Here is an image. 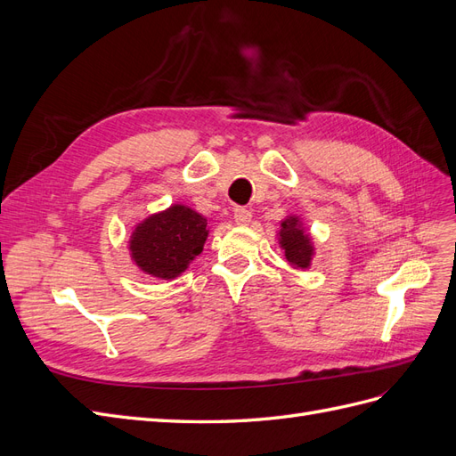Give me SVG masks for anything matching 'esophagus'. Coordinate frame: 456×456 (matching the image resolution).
<instances>
[{
    "label": "esophagus",
    "mask_w": 456,
    "mask_h": 456,
    "mask_svg": "<svg viewBox=\"0 0 456 456\" xmlns=\"http://www.w3.org/2000/svg\"><path fill=\"white\" fill-rule=\"evenodd\" d=\"M233 218H236V224L247 226L251 223V211L245 209V207H238V209L233 211Z\"/></svg>",
    "instance_id": "esophagus-1"
}]
</instances>
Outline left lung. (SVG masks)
I'll use <instances>...</instances> for the list:
<instances>
[{
    "mask_svg": "<svg viewBox=\"0 0 456 456\" xmlns=\"http://www.w3.org/2000/svg\"><path fill=\"white\" fill-rule=\"evenodd\" d=\"M278 241L289 265L295 270H308L315 255V247L305 220L298 215H287L278 230Z\"/></svg>",
    "mask_w": 456,
    "mask_h": 456,
    "instance_id": "obj_1",
    "label": "left lung"
}]
</instances>
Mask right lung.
I'll return each instance as SVG.
<instances>
[{"mask_svg": "<svg viewBox=\"0 0 456 456\" xmlns=\"http://www.w3.org/2000/svg\"><path fill=\"white\" fill-rule=\"evenodd\" d=\"M207 236V216L184 203H173L134 224L129 236V255L142 273L171 281L203 251Z\"/></svg>", "mask_w": 456, "mask_h": 456, "instance_id": "add662e5", "label": "right lung"}]
</instances>
